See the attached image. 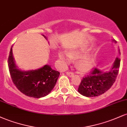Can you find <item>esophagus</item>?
Segmentation results:
<instances>
[{"mask_svg":"<svg viewBox=\"0 0 127 127\" xmlns=\"http://www.w3.org/2000/svg\"><path fill=\"white\" fill-rule=\"evenodd\" d=\"M66 75L69 77H72L74 75V73H73L70 72H66Z\"/></svg>","mask_w":127,"mask_h":127,"instance_id":"1","label":"esophagus"}]
</instances>
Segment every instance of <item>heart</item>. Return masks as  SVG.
<instances>
[{"label":"heart","instance_id":"1","mask_svg":"<svg viewBox=\"0 0 127 127\" xmlns=\"http://www.w3.org/2000/svg\"><path fill=\"white\" fill-rule=\"evenodd\" d=\"M80 56V53L75 51H71L68 54L63 51L59 52V57L63 66L68 64L70 62V59H76ZM94 63L93 56L91 54H88L79 58L76 63V66L79 71L85 73L88 72L93 68Z\"/></svg>","mask_w":127,"mask_h":127}]
</instances>
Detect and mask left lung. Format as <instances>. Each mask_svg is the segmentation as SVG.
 <instances>
[{
	"instance_id": "1",
	"label": "left lung",
	"mask_w": 127,
	"mask_h": 127,
	"mask_svg": "<svg viewBox=\"0 0 127 127\" xmlns=\"http://www.w3.org/2000/svg\"><path fill=\"white\" fill-rule=\"evenodd\" d=\"M113 41L116 43V40ZM120 62L119 58H116L112 67L108 71L94 68L90 75L83 78L79 86V93L87 97H96L104 94L115 82L118 74Z\"/></svg>"
}]
</instances>
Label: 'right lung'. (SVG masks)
<instances>
[{
    "label": "right lung",
    "mask_w": 127,
    "mask_h": 127,
    "mask_svg": "<svg viewBox=\"0 0 127 127\" xmlns=\"http://www.w3.org/2000/svg\"><path fill=\"white\" fill-rule=\"evenodd\" d=\"M43 36L47 39L46 36ZM8 67L16 87L26 95L33 98H41L49 94L60 75L59 72L48 64L36 70L25 71L19 69L13 57L12 46L9 55Z\"/></svg>",
    "instance_id": "right-lung-1"
}]
</instances>
